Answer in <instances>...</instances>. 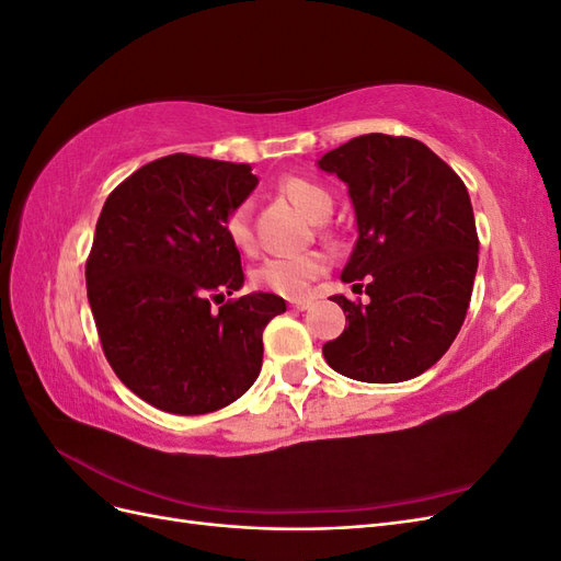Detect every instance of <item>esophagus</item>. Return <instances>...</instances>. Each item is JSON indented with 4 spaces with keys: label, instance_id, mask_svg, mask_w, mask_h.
Listing matches in <instances>:
<instances>
[{
    "label": "esophagus",
    "instance_id": "1",
    "mask_svg": "<svg viewBox=\"0 0 561 561\" xmlns=\"http://www.w3.org/2000/svg\"><path fill=\"white\" fill-rule=\"evenodd\" d=\"M311 307L309 299H290V309L295 311H307Z\"/></svg>",
    "mask_w": 561,
    "mask_h": 561
}]
</instances>
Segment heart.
Listing matches in <instances>:
<instances>
[{
	"label": "heart",
	"mask_w": 561,
	"mask_h": 561,
	"mask_svg": "<svg viewBox=\"0 0 561 561\" xmlns=\"http://www.w3.org/2000/svg\"><path fill=\"white\" fill-rule=\"evenodd\" d=\"M280 192L290 198L295 206L316 219L322 210H332V196L320 186L318 182H311L307 178H285L280 182ZM229 241L241 248L250 250L254 243L252 236V203L241 201L236 206L227 222H225ZM330 268V257L325 252L311 250V252H295V254H274L266 257L257 268L252 271V280L262 290L276 293L280 297H304L316 278H320Z\"/></svg>",
	"instance_id": "heart-1"
}]
</instances>
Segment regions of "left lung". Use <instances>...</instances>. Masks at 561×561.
<instances>
[{"label": "left lung", "instance_id": "8db88e82", "mask_svg": "<svg viewBox=\"0 0 561 561\" xmlns=\"http://www.w3.org/2000/svg\"><path fill=\"white\" fill-rule=\"evenodd\" d=\"M318 165L346 182L358 222L342 280H369L367 304L332 297L348 328L322 355L355 381L414 379L447 353L470 304L480 241L466 184L404 135H360Z\"/></svg>", "mask_w": 561, "mask_h": 561}]
</instances>
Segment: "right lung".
Segmentation results:
<instances>
[{
	"label": "right lung",
	"mask_w": 561,
	"mask_h": 561,
	"mask_svg": "<svg viewBox=\"0 0 561 561\" xmlns=\"http://www.w3.org/2000/svg\"><path fill=\"white\" fill-rule=\"evenodd\" d=\"M257 178L248 163L171 154L107 196L87 262V290L105 358L135 396L194 416L239 400L262 369V332L278 295L243 287L225 229Z\"/></svg>",
	"instance_id": "add662e5"
}]
</instances>
